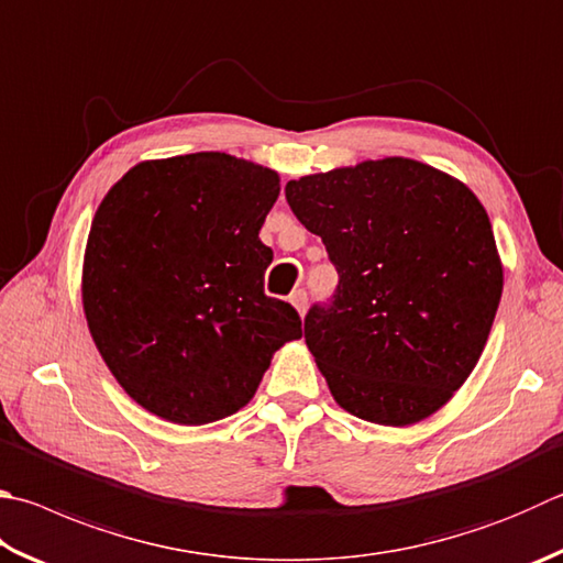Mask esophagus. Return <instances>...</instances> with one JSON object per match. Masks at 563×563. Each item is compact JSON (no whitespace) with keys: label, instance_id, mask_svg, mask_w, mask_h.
Instances as JSON below:
<instances>
[{"label":"esophagus","instance_id":"esophagus-1","mask_svg":"<svg viewBox=\"0 0 563 563\" xmlns=\"http://www.w3.org/2000/svg\"><path fill=\"white\" fill-rule=\"evenodd\" d=\"M290 302L295 305V310H298L300 314H305V310H308V292L305 290H295L290 295Z\"/></svg>","mask_w":563,"mask_h":563}]
</instances>
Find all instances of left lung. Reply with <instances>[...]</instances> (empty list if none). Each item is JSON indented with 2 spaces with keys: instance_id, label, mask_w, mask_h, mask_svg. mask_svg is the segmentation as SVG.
<instances>
[{
  "instance_id": "obj_1",
  "label": "left lung",
  "mask_w": 563,
  "mask_h": 563,
  "mask_svg": "<svg viewBox=\"0 0 563 563\" xmlns=\"http://www.w3.org/2000/svg\"><path fill=\"white\" fill-rule=\"evenodd\" d=\"M285 199L340 275L305 314L334 401L382 426L435 413L475 369L503 298L483 203L406 157L292 179Z\"/></svg>"
}]
</instances>
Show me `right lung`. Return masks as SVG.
Listing matches in <instances>:
<instances>
[{
  "instance_id": "right-lung-1",
  "label": "right lung",
  "mask_w": 563,
  "mask_h": 563,
  "mask_svg": "<svg viewBox=\"0 0 563 563\" xmlns=\"http://www.w3.org/2000/svg\"><path fill=\"white\" fill-rule=\"evenodd\" d=\"M280 194L273 169L223 152L132 167L96 211L84 263L88 330L130 398L165 421L236 413L271 356L300 340L290 302L268 298L258 239Z\"/></svg>"
}]
</instances>
